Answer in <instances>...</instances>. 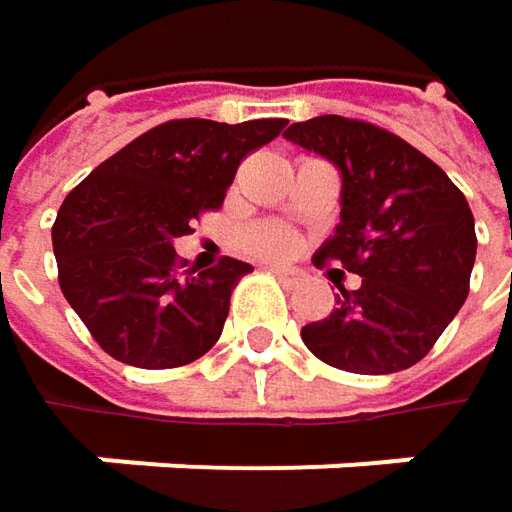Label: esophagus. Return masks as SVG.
I'll use <instances>...</instances> for the list:
<instances>
[{
    "instance_id": "1",
    "label": "esophagus",
    "mask_w": 512,
    "mask_h": 512,
    "mask_svg": "<svg viewBox=\"0 0 512 512\" xmlns=\"http://www.w3.org/2000/svg\"><path fill=\"white\" fill-rule=\"evenodd\" d=\"M269 272H272L275 278H281L284 284H296V281L302 278V269H296V266H281V263H272Z\"/></svg>"
}]
</instances>
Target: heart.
<instances>
[{
  "instance_id": "b5f03b06",
  "label": "heart",
  "mask_w": 512,
  "mask_h": 512,
  "mask_svg": "<svg viewBox=\"0 0 512 512\" xmlns=\"http://www.w3.org/2000/svg\"><path fill=\"white\" fill-rule=\"evenodd\" d=\"M246 246H249L255 255L278 257L290 252L293 240H290L287 231H281V228H275V225H255V228H249V234H246Z\"/></svg>"
}]
</instances>
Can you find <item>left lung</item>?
<instances>
[{"instance_id": "8db88e82", "label": "left lung", "mask_w": 512, "mask_h": 512, "mask_svg": "<svg viewBox=\"0 0 512 512\" xmlns=\"http://www.w3.org/2000/svg\"><path fill=\"white\" fill-rule=\"evenodd\" d=\"M284 139L341 171V222L314 255L361 275L338 284L326 320L302 326L305 347L350 373H397L433 350L468 296L474 216L451 177L400 136L341 115L290 124Z\"/></svg>"}]
</instances>
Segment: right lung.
Returning a JSON list of instances; mask_svg holds the SVG:
<instances>
[{
	"instance_id": "right-lung-1",
	"label": "right lung",
	"mask_w": 512,
	"mask_h": 512,
	"mask_svg": "<svg viewBox=\"0 0 512 512\" xmlns=\"http://www.w3.org/2000/svg\"><path fill=\"white\" fill-rule=\"evenodd\" d=\"M284 124L165 121L100 162L64 198L52 225L58 284L109 356L165 370L219 341L231 293L252 266L222 257L210 269H183L174 240L201 213L222 207L243 156L272 142Z\"/></svg>"
}]
</instances>
